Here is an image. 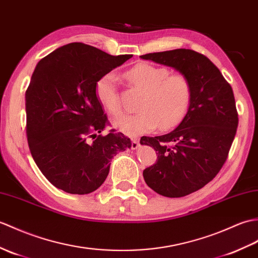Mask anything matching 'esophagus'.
Here are the masks:
<instances>
[{"label": "esophagus", "instance_id": "obj_1", "mask_svg": "<svg viewBox=\"0 0 258 258\" xmlns=\"http://www.w3.org/2000/svg\"><path fill=\"white\" fill-rule=\"evenodd\" d=\"M140 147V144H139V141H137L136 139H132V149H137Z\"/></svg>", "mask_w": 258, "mask_h": 258}]
</instances>
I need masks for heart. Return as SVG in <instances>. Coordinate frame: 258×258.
<instances>
[{
    "mask_svg": "<svg viewBox=\"0 0 258 258\" xmlns=\"http://www.w3.org/2000/svg\"><path fill=\"white\" fill-rule=\"evenodd\" d=\"M127 79L144 92L140 102L141 112L113 119V126L128 136L148 133L159 126L169 130L177 126L187 115L192 98V85L182 74H172L161 66L139 63L126 73ZM100 103L117 115L122 110L117 91V77L109 73L101 77L95 87Z\"/></svg>",
    "mask_w": 258,
    "mask_h": 258,
    "instance_id": "heart-1",
    "label": "heart"
}]
</instances>
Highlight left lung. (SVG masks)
Listing matches in <instances>:
<instances>
[{"instance_id": "obj_1", "label": "left lung", "mask_w": 258, "mask_h": 258, "mask_svg": "<svg viewBox=\"0 0 258 258\" xmlns=\"http://www.w3.org/2000/svg\"><path fill=\"white\" fill-rule=\"evenodd\" d=\"M141 58L176 69L192 85L190 109L180 124L168 134L141 139V145L157 152L156 164L143 171L148 187L168 198L188 196L210 182L229 155L238 124L233 90L210 59L195 50Z\"/></svg>"}]
</instances>
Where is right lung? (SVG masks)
Masks as SVG:
<instances>
[{
	"label": "right lung",
	"mask_w": 258,
	"mask_h": 258,
	"mask_svg": "<svg viewBox=\"0 0 258 258\" xmlns=\"http://www.w3.org/2000/svg\"><path fill=\"white\" fill-rule=\"evenodd\" d=\"M132 57L71 43L36 66L25 94L27 142L36 165L56 188L73 195L93 192L109 175L112 158L131 148L130 139L119 132L100 134L107 117L95 87Z\"/></svg>",
	"instance_id": "add662e5"
}]
</instances>
